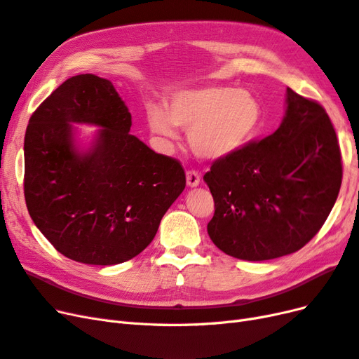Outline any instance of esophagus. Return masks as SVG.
<instances>
[{
	"mask_svg": "<svg viewBox=\"0 0 359 359\" xmlns=\"http://www.w3.org/2000/svg\"><path fill=\"white\" fill-rule=\"evenodd\" d=\"M201 182V173L198 170H187V186L198 187Z\"/></svg>",
	"mask_w": 359,
	"mask_h": 359,
	"instance_id": "obj_1",
	"label": "esophagus"
}]
</instances>
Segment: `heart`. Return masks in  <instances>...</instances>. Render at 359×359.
I'll return each instance as SVG.
<instances>
[{
	"instance_id": "obj_1",
	"label": "heart",
	"mask_w": 359,
	"mask_h": 359,
	"mask_svg": "<svg viewBox=\"0 0 359 359\" xmlns=\"http://www.w3.org/2000/svg\"><path fill=\"white\" fill-rule=\"evenodd\" d=\"M264 106L247 90L206 85L182 90L170 97L166 112L149 107L151 132L177 137V127L189 130L194 154L205 160H223L245 149L264 127Z\"/></svg>"
}]
</instances>
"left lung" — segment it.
<instances>
[{
  "label": "left lung",
  "mask_w": 359,
  "mask_h": 359,
  "mask_svg": "<svg viewBox=\"0 0 359 359\" xmlns=\"http://www.w3.org/2000/svg\"><path fill=\"white\" fill-rule=\"evenodd\" d=\"M341 154L328 114L286 90V114L273 135L215 160L203 175L214 198L212 243L243 260L298 252L319 232L339 196Z\"/></svg>",
  "instance_id": "1"
}]
</instances>
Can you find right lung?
I'll return each instance as SVG.
<instances>
[{
    "label": "right lung",
    "mask_w": 359,
    "mask_h": 359,
    "mask_svg": "<svg viewBox=\"0 0 359 359\" xmlns=\"http://www.w3.org/2000/svg\"><path fill=\"white\" fill-rule=\"evenodd\" d=\"M73 123L101 130L86 150ZM132 115L111 81L78 74L31 115L24 193L37 229L61 255L88 265L133 259L154 240L186 187L175 158L130 135Z\"/></svg>",
    "instance_id": "obj_1"
}]
</instances>
